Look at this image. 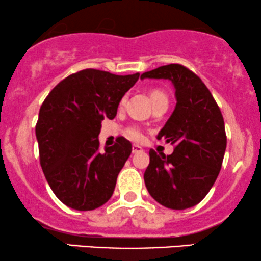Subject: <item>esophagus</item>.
Wrapping results in <instances>:
<instances>
[{"label": "esophagus", "instance_id": "34e87169", "mask_svg": "<svg viewBox=\"0 0 261 261\" xmlns=\"http://www.w3.org/2000/svg\"><path fill=\"white\" fill-rule=\"evenodd\" d=\"M143 149L141 146L139 145H133V153H140V152H142Z\"/></svg>", "mask_w": 261, "mask_h": 261}]
</instances>
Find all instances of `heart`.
I'll return each mask as SVG.
<instances>
[{
	"mask_svg": "<svg viewBox=\"0 0 261 261\" xmlns=\"http://www.w3.org/2000/svg\"><path fill=\"white\" fill-rule=\"evenodd\" d=\"M151 100H152V104H155L158 103V101L168 100V99H167V95L162 91H160V89H153V91L151 92ZM125 134H126L128 139L133 141H140L142 139V131H141V128L137 126L127 127L126 131H125Z\"/></svg>",
	"mask_w": 261,
	"mask_h": 261,
	"instance_id": "b5f03b06",
	"label": "heart"
}]
</instances>
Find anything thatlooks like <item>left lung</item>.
Returning a JSON list of instances; mask_svg holds the SVG:
<instances>
[{"instance_id":"obj_1","label":"left lung","mask_w":261,"mask_h":261,"mask_svg":"<svg viewBox=\"0 0 261 261\" xmlns=\"http://www.w3.org/2000/svg\"><path fill=\"white\" fill-rule=\"evenodd\" d=\"M141 79L169 80L176 99L174 112L157 136L172 143L174 152L166 155L149 151L146 188L166 207H193L207 195L222 167L227 146L222 114L205 83L184 66H161Z\"/></svg>"}]
</instances>
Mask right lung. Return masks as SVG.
I'll use <instances>...</instances> for the list:
<instances>
[{"instance_id": "1", "label": "right lung", "mask_w": 261, "mask_h": 261, "mask_svg": "<svg viewBox=\"0 0 261 261\" xmlns=\"http://www.w3.org/2000/svg\"><path fill=\"white\" fill-rule=\"evenodd\" d=\"M139 76L87 68L66 77L45 98L35 126L40 166L54 194L68 207L91 211L112 197L133 146L118 137L100 152L98 136L101 121L115 118Z\"/></svg>"}]
</instances>
